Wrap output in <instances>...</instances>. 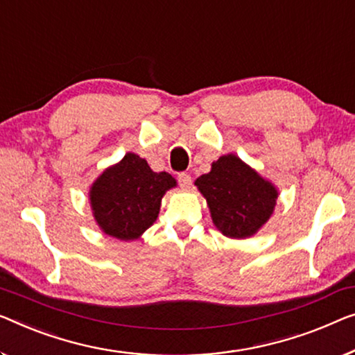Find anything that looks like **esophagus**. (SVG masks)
<instances>
[{"label":"esophagus","mask_w":355,"mask_h":355,"mask_svg":"<svg viewBox=\"0 0 355 355\" xmlns=\"http://www.w3.org/2000/svg\"><path fill=\"white\" fill-rule=\"evenodd\" d=\"M178 183H180V187H182V188H189V187H191V175H189V173H187V172L178 173Z\"/></svg>","instance_id":"1"}]
</instances>
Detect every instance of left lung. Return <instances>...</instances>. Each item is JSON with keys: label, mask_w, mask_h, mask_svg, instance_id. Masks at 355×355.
<instances>
[{"label": "left lung", "mask_w": 355, "mask_h": 355, "mask_svg": "<svg viewBox=\"0 0 355 355\" xmlns=\"http://www.w3.org/2000/svg\"><path fill=\"white\" fill-rule=\"evenodd\" d=\"M207 200L214 225L231 239L255 236L276 209L279 189L239 156L223 155L194 182Z\"/></svg>", "instance_id": "1"}]
</instances>
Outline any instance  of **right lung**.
Returning <instances> with one entry per match:
<instances>
[{
	"label": "right lung",
	"instance_id": "add662e5",
	"mask_svg": "<svg viewBox=\"0 0 355 355\" xmlns=\"http://www.w3.org/2000/svg\"><path fill=\"white\" fill-rule=\"evenodd\" d=\"M175 187L177 180L171 173L153 172L144 157L125 153L89 188L95 223L114 239H140L159 215L164 194Z\"/></svg>",
	"mask_w": 355,
	"mask_h": 355
}]
</instances>
